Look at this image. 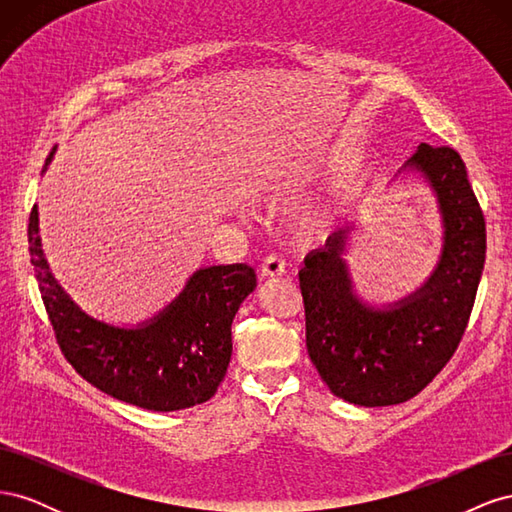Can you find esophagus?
Returning <instances> with one entry per match:
<instances>
[{
	"instance_id": "1",
	"label": "esophagus",
	"mask_w": 512,
	"mask_h": 512,
	"mask_svg": "<svg viewBox=\"0 0 512 512\" xmlns=\"http://www.w3.org/2000/svg\"><path fill=\"white\" fill-rule=\"evenodd\" d=\"M286 269L284 265V258L277 256V254H269L265 260H262L260 265V273L262 277H275V275H282Z\"/></svg>"
}]
</instances>
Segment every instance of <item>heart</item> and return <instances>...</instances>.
Returning a JSON list of instances; mask_svg holds the SVG:
<instances>
[{
	"instance_id": "heart-1",
	"label": "heart",
	"mask_w": 512,
	"mask_h": 512,
	"mask_svg": "<svg viewBox=\"0 0 512 512\" xmlns=\"http://www.w3.org/2000/svg\"><path fill=\"white\" fill-rule=\"evenodd\" d=\"M280 190H282V185L275 177H262L254 183L256 194H275ZM327 222H329V215L320 207H305L297 213V218H294V226H297L299 235H303V237L320 235V232L327 228Z\"/></svg>"
}]
</instances>
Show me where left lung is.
<instances>
[{
	"mask_svg": "<svg viewBox=\"0 0 512 512\" xmlns=\"http://www.w3.org/2000/svg\"><path fill=\"white\" fill-rule=\"evenodd\" d=\"M401 170L421 173L438 196L444 243L429 280L395 305L363 303L344 260L352 226L333 232L299 273L309 359L333 395L365 408L404 404L451 361L485 265V218L459 153L421 143Z\"/></svg>",
	"mask_w": 512,
	"mask_h": 512,
	"instance_id": "left-lung-1",
	"label": "left lung"
}]
</instances>
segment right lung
Wrapping results in <instances>:
<instances>
[{
    "instance_id": "1",
    "label": "right lung",
    "mask_w": 512,
    "mask_h": 512,
    "mask_svg": "<svg viewBox=\"0 0 512 512\" xmlns=\"http://www.w3.org/2000/svg\"><path fill=\"white\" fill-rule=\"evenodd\" d=\"M27 237L57 344L89 384L153 412L192 408L215 395L232 354V318L256 288L250 265L198 269L158 316L136 329H121L87 316L57 284L42 252L36 205L29 213Z\"/></svg>"
}]
</instances>
